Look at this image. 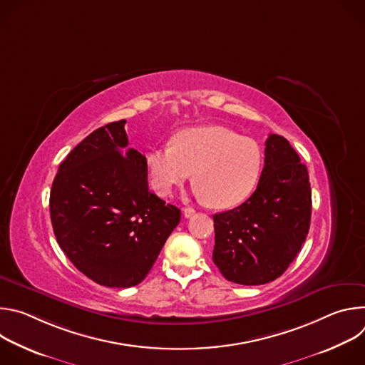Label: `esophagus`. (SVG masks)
I'll use <instances>...</instances> for the list:
<instances>
[{
    "mask_svg": "<svg viewBox=\"0 0 365 365\" xmlns=\"http://www.w3.org/2000/svg\"><path fill=\"white\" fill-rule=\"evenodd\" d=\"M183 215H185L186 218H190V217L195 215V210H193V207L187 206V207H185V210H183Z\"/></svg>",
    "mask_w": 365,
    "mask_h": 365,
    "instance_id": "obj_1",
    "label": "esophagus"
}]
</instances>
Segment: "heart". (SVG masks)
I'll list each match as a JSON object with an SVG mask.
<instances>
[{
	"label": "heart",
	"instance_id": "heart-1",
	"mask_svg": "<svg viewBox=\"0 0 365 365\" xmlns=\"http://www.w3.org/2000/svg\"><path fill=\"white\" fill-rule=\"evenodd\" d=\"M263 153L257 141L240 137L221 125L192 127L179 133L173 144L147 154L153 189L169 196L195 172L196 195L225 210L248 197L262 172Z\"/></svg>",
	"mask_w": 365,
	"mask_h": 365
}]
</instances>
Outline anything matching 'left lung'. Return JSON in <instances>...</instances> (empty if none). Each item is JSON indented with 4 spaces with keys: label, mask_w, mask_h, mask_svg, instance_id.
<instances>
[{
    "label": "left lung",
    "mask_w": 365,
    "mask_h": 365,
    "mask_svg": "<svg viewBox=\"0 0 365 365\" xmlns=\"http://www.w3.org/2000/svg\"><path fill=\"white\" fill-rule=\"evenodd\" d=\"M264 154L254 193L234 210L214 215V263L227 280L244 286L280 277L310 225L312 192L299 154L277 134L269 135Z\"/></svg>",
    "instance_id": "obj_1"
}]
</instances>
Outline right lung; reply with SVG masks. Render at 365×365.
Returning <instances> with one entry per match:
<instances>
[{"label": "right lung", "mask_w": 365, "mask_h": 365, "mask_svg": "<svg viewBox=\"0 0 365 365\" xmlns=\"http://www.w3.org/2000/svg\"><path fill=\"white\" fill-rule=\"evenodd\" d=\"M125 120L82 140L61 163L50 218L72 264L95 283H141L180 221V210L150 192L145 155L128 148Z\"/></svg>", "instance_id": "obj_1"}]
</instances>
